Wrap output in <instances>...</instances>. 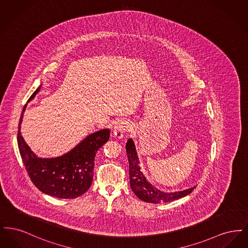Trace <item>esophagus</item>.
Listing matches in <instances>:
<instances>
[{"instance_id": "1", "label": "esophagus", "mask_w": 248, "mask_h": 248, "mask_svg": "<svg viewBox=\"0 0 248 248\" xmlns=\"http://www.w3.org/2000/svg\"><path fill=\"white\" fill-rule=\"evenodd\" d=\"M130 130L129 124L127 122L124 121H119L118 123L115 124L114 128H113V136L121 140L124 138V134L127 133Z\"/></svg>"}]
</instances>
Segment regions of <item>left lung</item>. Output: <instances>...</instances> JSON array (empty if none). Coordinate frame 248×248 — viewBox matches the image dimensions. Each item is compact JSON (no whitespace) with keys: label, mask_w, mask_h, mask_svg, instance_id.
Wrapping results in <instances>:
<instances>
[{"label":"left lung","mask_w":248,"mask_h":248,"mask_svg":"<svg viewBox=\"0 0 248 248\" xmlns=\"http://www.w3.org/2000/svg\"><path fill=\"white\" fill-rule=\"evenodd\" d=\"M126 154L129 162V179L131 189L134 193L140 200L159 203V202H167L171 201L177 200L181 197H184L189 194L194 188H189L188 189L174 191V192H165L161 189L156 188L153 185L144 174L140 171V160L138 157V153L136 150L135 143L132 139H129L126 143Z\"/></svg>","instance_id":"left-lung-1"}]
</instances>
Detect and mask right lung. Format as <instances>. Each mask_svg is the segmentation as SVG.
Listing matches in <instances>:
<instances>
[{"label": "right lung", "mask_w": 248, "mask_h": 248, "mask_svg": "<svg viewBox=\"0 0 248 248\" xmlns=\"http://www.w3.org/2000/svg\"><path fill=\"white\" fill-rule=\"evenodd\" d=\"M42 84L28 102L35 97ZM24 106L19 119L17 144L25 168L31 181L42 192L61 199L77 198L90 188L94 175V156L109 139V129L88 135L67 154L55 158L38 157L24 140L20 132Z\"/></svg>", "instance_id": "right-lung-1"}]
</instances>
